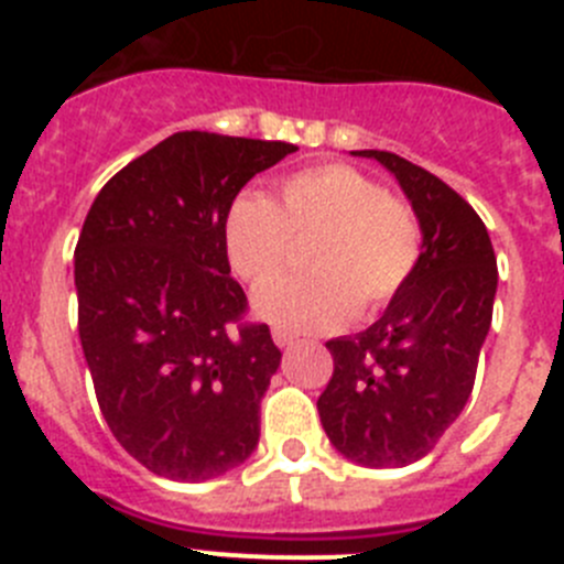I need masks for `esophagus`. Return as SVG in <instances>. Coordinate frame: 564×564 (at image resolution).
<instances>
[{
  "mask_svg": "<svg viewBox=\"0 0 564 564\" xmlns=\"http://www.w3.org/2000/svg\"><path fill=\"white\" fill-rule=\"evenodd\" d=\"M296 338H299L296 333H288V330H282V327H273V341H276V347H291Z\"/></svg>",
  "mask_w": 564,
  "mask_h": 564,
  "instance_id": "esophagus-1",
  "label": "esophagus"
}]
</instances>
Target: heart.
Here are the masks:
<instances>
[{
    "label": "heart",
    "instance_id": "heart-1",
    "mask_svg": "<svg viewBox=\"0 0 564 564\" xmlns=\"http://www.w3.org/2000/svg\"><path fill=\"white\" fill-rule=\"evenodd\" d=\"M312 237L305 278L267 281L290 258V239ZM231 271L259 288V318L293 333L338 330L352 316H376L403 291L421 259L415 208L367 172L316 163L276 183L273 197L242 192L223 217Z\"/></svg>",
    "mask_w": 564,
    "mask_h": 564
}]
</instances>
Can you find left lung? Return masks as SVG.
Returning <instances> with one entry per match:
<instances>
[{"label":"left lung","instance_id":"left-lung-1","mask_svg":"<svg viewBox=\"0 0 564 564\" xmlns=\"http://www.w3.org/2000/svg\"><path fill=\"white\" fill-rule=\"evenodd\" d=\"M395 174L421 220V259L383 316L327 341L333 378L318 417L347 460L410 466L466 406L491 327L497 259L486 226L455 188L392 152L358 149Z\"/></svg>","mask_w":564,"mask_h":564}]
</instances>
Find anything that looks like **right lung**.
<instances>
[{
	"label": "right lung",
	"instance_id": "right-lung-1",
	"mask_svg": "<svg viewBox=\"0 0 564 564\" xmlns=\"http://www.w3.org/2000/svg\"><path fill=\"white\" fill-rule=\"evenodd\" d=\"M285 141L174 132L115 174L76 246L78 336L115 441L154 475L203 482L246 463L279 367L268 325L239 322L223 217Z\"/></svg>",
	"mask_w": 564,
	"mask_h": 564
}]
</instances>
